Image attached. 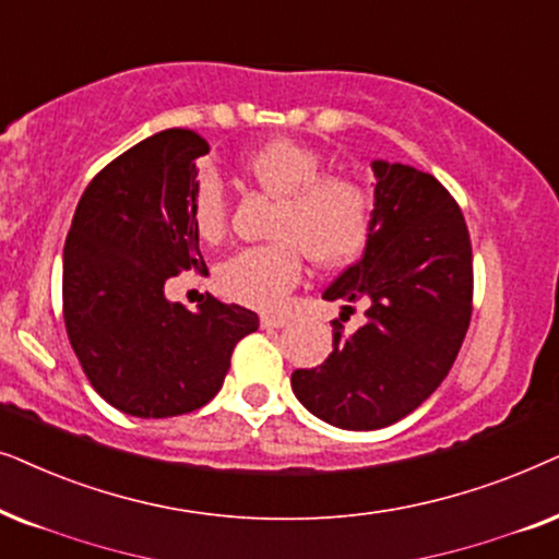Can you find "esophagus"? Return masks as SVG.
<instances>
[{
	"label": "esophagus",
	"mask_w": 559,
	"mask_h": 559,
	"mask_svg": "<svg viewBox=\"0 0 559 559\" xmlns=\"http://www.w3.org/2000/svg\"><path fill=\"white\" fill-rule=\"evenodd\" d=\"M286 324H288L286 317H271V314L260 317V326H263V330H281V326Z\"/></svg>",
	"instance_id": "34e87169"
}]
</instances>
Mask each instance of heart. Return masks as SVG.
<instances>
[{"label":"heart","mask_w":559,"mask_h":559,"mask_svg":"<svg viewBox=\"0 0 559 559\" xmlns=\"http://www.w3.org/2000/svg\"><path fill=\"white\" fill-rule=\"evenodd\" d=\"M245 174L278 199L275 242L245 248L219 265L217 286L229 301L275 311L299 286L304 252L317 265H340L362 250L373 217L370 191L349 174L324 170L322 153L296 140H273L245 158ZM191 219L202 240L219 242L229 229V202L219 178L202 174L191 197Z\"/></svg>","instance_id":"heart-1"}]
</instances>
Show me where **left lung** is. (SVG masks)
I'll use <instances>...</instances> for the list:
<instances>
[{
    "instance_id": "obj_1",
    "label": "left lung",
    "mask_w": 559,
    "mask_h": 559,
    "mask_svg": "<svg viewBox=\"0 0 559 559\" xmlns=\"http://www.w3.org/2000/svg\"><path fill=\"white\" fill-rule=\"evenodd\" d=\"M373 170L366 252L322 296L345 311L366 301L368 319L353 334L334 319L330 357L292 376L296 399L342 429L389 427L427 401L473 314L471 233L452 193L401 163L376 160Z\"/></svg>"
}]
</instances>
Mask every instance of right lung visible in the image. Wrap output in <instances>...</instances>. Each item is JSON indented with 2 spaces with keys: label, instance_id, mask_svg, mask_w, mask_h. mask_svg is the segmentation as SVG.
Masks as SVG:
<instances>
[{
  "label": "right lung",
  "instance_id": "1",
  "mask_svg": "<svg viewBox=\"0 0 559 559\" xmlns=\"http://www.w3.org/2000/svg\"><path fill=\"white\" fill-rule=\"evenodd\" d=\"M210 143L163 130L104 166L81 193L63 250V319L94 391L119 412L168 419L217 396L255 311L206 294L166 299L178 273L206 275L191 219L197 158Z\"/></svg>",
  "mask_w": 559,
  "mask_h": 559
}]
</instances>
